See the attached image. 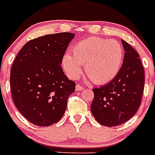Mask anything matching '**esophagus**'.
Instances as JSON below:
<instances>
[{
    "instance_id": "obj_1",
    "label": "esophagus",
    "mask_w": 155,
    "mask_h": 155,
    "mask_svg": "<svg viewBox=\"0 0 155 155\" xmlns=\"http://www.w3.org/2000/svg\"><path fill=\"white\" fill-rule=\"evenodd\" d=\"M83 88H84V87L80 85V84H77L76 85V91H82Z\"/></svg>"
}]
</instances>
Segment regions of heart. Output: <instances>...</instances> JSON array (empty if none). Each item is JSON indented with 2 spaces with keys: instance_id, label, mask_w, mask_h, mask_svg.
<instances>
[{
  "instance_id": "obj_1",
  "label": "heart",
  "mask_w": 155,
  "mask_h": 155,
  "mask_svg": "<svg viewBox=\"0 0 155 155\" xmlns=\"http://www.w3.org/2000/svg\"><path fill=\"white\" fill-rule=\"evenodd\" d=\"M124 52L116 40L90 37L77 43L71 50V56L64 55L63 67L71 78L81 73L84 65L85 74L94 84H102L113 80L121 67Z\"/></svg>"
}]
</instances>
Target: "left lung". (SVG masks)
<instances>
[{"mask_svg":"<svg viewBox=\"0 0 155 155\" xmlns=\"http://www.w3.org/2000/svg\"><path fill=\"white\" fill-rule=\"evenodd\" d=\"M124 62L113 80L93 88L91 111L95 120L105 127L121 125L135 115L140 105L144 87V69L140 55L122 39Z\"/></svg>","mask_w":155,"mask_h":155,"instance_id":"1","label":"left lung"}]
</instances>
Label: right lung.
<instances>
[{"mask_svg": "<svg viewBox=\"0 0 155 155\" xmlns=\"http://www.w3.org/2000/svg\"><path fill=\"white\" fill-rule=\"evenodd\" d=\"M74 34H50L28 41L16 56L10 74L16 108L39 127L56 124L65 113L75 82L64 74L61 64Z\"/></svg>", "mask_w": 155, "mask_h": 155, "instance_id": "right-lung-1", "label": "right lung"}]
</instances>
